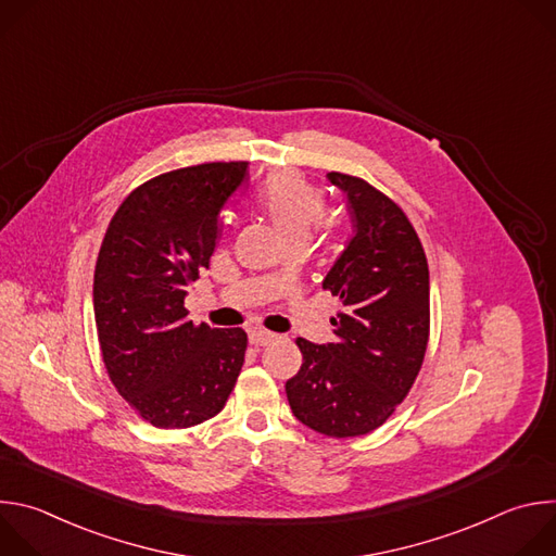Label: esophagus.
Listing matches in <instances>:
<instances>
[{
    "label": "esophagus",
    "mask_w": 556,
    "mask_h": 556,
    "mask_svg": "<svg viewBox=\"0 0 556 556\" xmlns=\"http://www.w3.org/2000/svg\"><path fill=\"white\" fill-rule=\"evenodd\" d=\"M249 339H251V343H253L255 348H266V345H270V343L277 341V334L266 332V330H253V332L249 334Z\"/></svg>",
    "instance_id": "1"
}]
</instances>
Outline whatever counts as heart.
I'll return each instance as SVG.
<instances>
[{"instance_id": "b5f03b06", "label": "heart", "mask_w": 556, "mask_h": 556, "mask_svg": "<svg viewBox=\"0 0 556 556\" xmlns=\"http://www.w3.org/2000/svg\"><path fill=\"white\" fill-rule=\"evenodd\" d=\"M257 204L290 244L307 242L326 215V193L292 172L273 174L262 185Z\"/></svg>"}]
</instances>
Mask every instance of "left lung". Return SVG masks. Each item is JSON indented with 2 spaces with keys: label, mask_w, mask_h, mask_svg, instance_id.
Listing matches in <instances>:
<instances>
[{
  "label": "left lung",
  "mask_w": 556,
  "mask_h": 556,
  "mask_svg": "<svg viewBox=\"0 0 556 556\" xmlns=\"http://www.w3.org/2000/svg\"><path fill=\"white\" fill-rule=\"evenodd\" d=\"M354 235L324 279L341 299L337 341L296 339L301 369L286 382L296 420L330 438L378 429L409 393L429 343V266L403 208L356 176L332 172Z\"/></svg>",
  "instance_id": "8db88e82"
}]
</instances>
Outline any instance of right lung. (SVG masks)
I'll return each mask as SVG.
<instances>
[{
	"label": "right lung",
	"instance_id": "right-lung-1",
	"mask_svg": "<svg viewBox=\"0 0 556 556\" xmlns=\"http://www.w3.org/2000/svg\"><path fill=\"white\" fill-rule=\"evenodd\" d=\"M249 163H206L155 176L114 213L94 270V321L116 391L157 429L217 416L242 371V328L187 321L189 286L208 268L219 211Z\"/></svg>",
	"mask_w": 556,
	"mask_h": 556
}]
</instances>
